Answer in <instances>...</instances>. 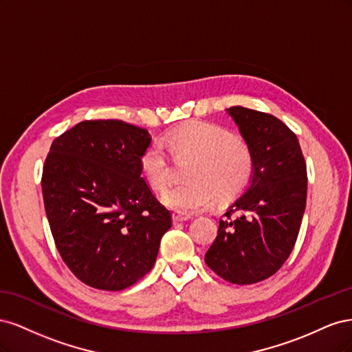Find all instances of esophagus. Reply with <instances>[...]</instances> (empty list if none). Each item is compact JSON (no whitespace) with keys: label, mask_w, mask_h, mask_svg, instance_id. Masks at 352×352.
Listing matches in <instances>:
<instances>
[{"label":"esophagus","mask_w":352,"mask_h":352,"mask_svg":"<svg viewBox=\"0 0 352 352\" xmlns=\"http://www.w3.org/2000/svg\"><path fill=\"white\" fill-rule=\"evenodd\" d=\"M172 219H173V223H180V221H186V220H189V219H192V216L186 214V212L173 211V212H172Z\"/></svg>","instance_id":"esophagus-1"}]
</instances>
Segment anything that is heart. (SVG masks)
Listing matches in <instances>:
<instances>
[{
    "mask_svg": "<svg viewBox=\"0 0 352 352\" xmlns=\"http://www.w3.org/2000/svg\"><path fill=\"white\" fill-rule=\"evenodd\" d=\"M164 145L176 157H189V182L170 186L162 194L163 204L179 212L204 210L239 197L254 176V157L250 148L225 127L195 122L166 133L154 141L140 158L141 173L151 188L163 189L172 176V164Z\"/></svg>",
    "mask_w": 352,
    "mask_h": 352,
    "instance_id": "heart-1",
    "label": "heart"
}]
</instances>
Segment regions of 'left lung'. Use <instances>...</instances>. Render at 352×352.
<instances>
[{
    "label": "left lung",
    "instance_id": "left-lung-1",
    "mask_svg": "<svg viewBox=\"0 0 352 352\" xmlns=\"http://www.w3.org/2000/svg\"><path fill=\"white\" fill-rule=\"evenodd\" d=\"M254 157L250 186L228 207L206 263L220 278L251 285L289 257L307 199V166L296 135L278 117L235 105L226 110Z\"/></svg>",
    "mask_w": 352,
    "mask_h": 352
}]
</instances>
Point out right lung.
Listing matches in <instances>:
<instances>
[{"instance_id":"right-lung-1","label":"right lung","mask_w":352,"mask_h":352,"mask_svg":"<svg viewBox=\"0 0 352 352\" xmlns=\"http://www.w3.org/2000/svg\"><path fill=\"white\" fill-rule=\"evenodd\" d=\"M146 129L85 120L56 138L42 172L52 238L72 273L102 291H122L153 269L172 216L141 175Z\"/></svg>"}]
</instances>
